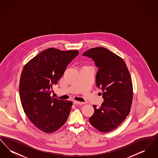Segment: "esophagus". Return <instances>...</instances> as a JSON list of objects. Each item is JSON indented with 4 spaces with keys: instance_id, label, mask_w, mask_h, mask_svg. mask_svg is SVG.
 Wrapping results in <instances>:
<instances>
[{
    "instance_id": "1",
    "label": "esophagus",
    "mask_w": 158,
    "mask_h": 158,
    "mask_svg": "<svg viewBox=\"0 0 158 158\" xmlns=\"http://www.w3.org/2000/svg\"><path fill=\"white\" fill-rule=\"evenodd\" d=\"M74 104L76 105H83L85 104V102H80V101H74Z\"/></svg>"
}]
</instances>
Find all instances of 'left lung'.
I'll use <instances>...</instances> for the list:
<instances>
[{"label": "left lung", "mask_w": 158, "mask_h": 158, "mask_svg": "<svg viewBox=\"0 0 158 158\" xmlns=\"http://www.w3.org/2000/svg\"><path fill=\"white\" fill-rule=\"evenodd\" d=\"M82 55L98 68L96 84L104 99L99 108L93 105L94 113L89 121L94 127L107 133L119 126L130 111L133 96L130 75L123 59L105 48H92Z\"/></svg>", "instance_id": "obj_1"}]
</instances>
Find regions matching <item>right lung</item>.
I'll return each mask as SVG.
<instances>
[{
    "instance_id": "obj_1",
    "label": "right lung",
    "mask_w": 158,
    "mask_h": 158,
    "mask_svg": "<svg viewBox=\"0 0 158 158\" xmlns=\"http://www.w3.org/2000/svg\"><path fill=\"white\" fill-rule=\"evenodd\" d=\"M78 54L77 50L48 48L23 68L19 86L21 104L31 121L44 133L57 131L68 119L72 102L53 98L50 94L53 85Z\"/></svg>"
}]
</instances>
